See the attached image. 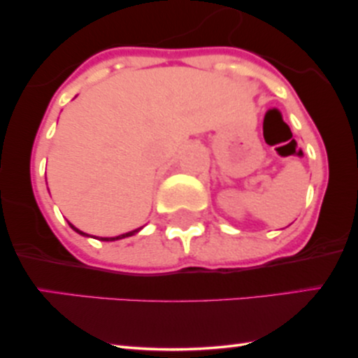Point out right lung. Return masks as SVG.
Listing matches in <instances>:
<instances>
[{"label": "right lung", "mask_w": 358, "mask_h": 358, "mask_svg": "<svg viewBox=\"0 0 358 358\" xmlns=\"http://www.w3.org/2000/svg\"><path fill=\"white\" fill-rule=\"evenodd\" d=\"M71 227H72V229H73V231H76V232H79V234H80V236H89V234H84V232H80V231H79V229H76V227H73V225H72V224H71ZM141 229H143V227H139V229H136V231H131V232L121 234V236H117V237H101V241H117V239H124V237L134 236V234H136V232H139V231H141Z\"/></svg>", "instance_id": "obj_1"}]
</instances>
